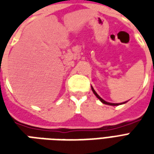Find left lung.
<instances>
[{"label":"left lung","instance_id":"obj_1","mask_svg":"<svg viewBox=\"0 0 154 154\" xmlns=\"http://www.w3.org/2000/svg\"><path fill=\"white\" fill-rule=\"evenodd\" d=\"M91 90H92V91H93V93L95 94V96H96V97H97V98H98V99H99V100H100L103 104H106V105H110V106H119V105H122V104L126 103V101L125 102H123V103H110V102H107V101H106V100H104L101 97H99V95L96 92V91L94 90V88L92 87H91Z\"/></svg>","mask_w":154,"mask_h":154}]
</instances>
